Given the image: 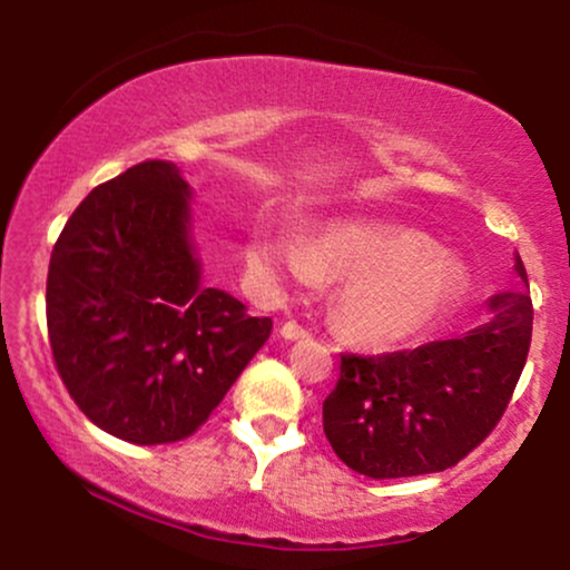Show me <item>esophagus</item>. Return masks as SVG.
Listing matches in <instances>:
<instances>
[{"mask_svg":"<svg viewBox=\"0 0 570 570\" xmlns=\"http://www.w3.org/2000/svg\"><path fill=\"white\" fill-rule=\"evenodd\" d=\"M283 337L285 340H303V337H311V332L306 330V326H301L298 322H285L283 324Z\"/></svg>","mask_w":570,"mask_h":570,"instance_id":"34e87169","label":"esophagus"}]
</instances>
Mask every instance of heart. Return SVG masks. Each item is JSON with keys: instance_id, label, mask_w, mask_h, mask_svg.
I'll return each mask as SVG.
<instances>
[{"instance_id": "b5f03b06", "label": "heart", "mask_w": 570, "mask_h": 570, "mask_svg": "<svg viewBox=\"0 0 570 570\" xmlns=\"http://www.w3.org/2000/svg\"><path fill=\"white\" fill-rule=\"evenodd\" d=\"M256 275L314 279L316 272L350 279L334 316L361 345L392 347L431 322L454 283V262L423 233L389 223H332L314 244L259 238L248 248Z\"/></svg>"}]
</instances>
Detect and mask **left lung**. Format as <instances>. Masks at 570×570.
<instances>
[{
    "mask_svg": "<svg viewBox=\"0 0 570 570\" xmlns=\"http://www.w3.org/2000/svg\"><path fill=\"white\" fill-rule=\"evenodd\" d=\"M517 272L527 269L517 254ZM493 316L459 340L381 355L340 353L324 433L350 470L373 480L443 472L501 423L532 342L527 291L490 301Z\"/></svg>",
    "mask_w": 570,
    "mask_h": 570,
    "instance_id": "left-lung-1",
    "label": "left lung"
}]
</instances>
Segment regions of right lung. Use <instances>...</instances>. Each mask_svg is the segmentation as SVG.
Here are the masks:
<instances>
[{
    "mask_svg": "<svg viewBox=\"0 0 570 570\" xmlns=\"http://www.w3.org/2000/svg\"><path fill=\"white\" fill-rule=\"evenodd\" d=\"M189 184L145 160L80 202L51 252L53 363L85 417L116 439H189L236 384L272 318L199 285Z\"/></svg>",
    "mask_w": 570,
    "mask_h": 570,
    "instance_id": "obj_1",
    "label": "right lung"
}]
</instances>
